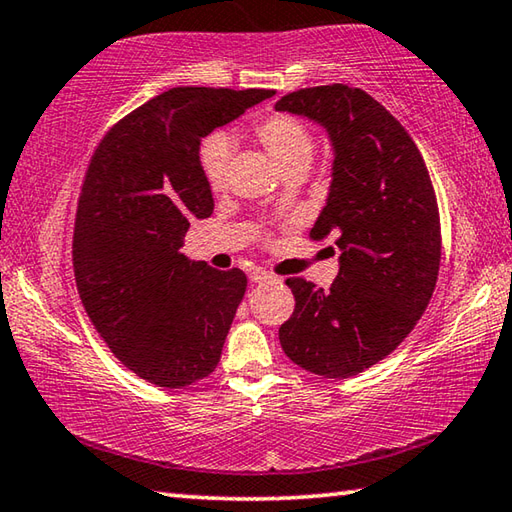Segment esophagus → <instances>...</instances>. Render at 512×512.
Returning a JSON list of instances; mask_svg holds the SVG:
<instances>
[{
    "label": "esophagus",
    "instance_id": "obj_1",
    "mask_svg": "<svg viewBox=\"0 0 512 512\" xmlns=\"http://www.w3.org/2000/svg\"><path fill=\"white\" fill-rule=\"evenodd\" d=\"M275 277L271 275V273H266V271H262V268H253V271H250V282H255V284H262V282H273Z\"/></svg>",
    "mask_w": 512,
    "mask_h": 512
}]
</instances>
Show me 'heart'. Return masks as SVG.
Instances as JSON below:
<instances>
[{"mask_svg":"<svg viewBox=\"0 0 512 512\" xmlns=\"http://www.w3.org/2000/svg\"><path fill=\"white\" fill-rule=\"evenodd\" d=\"M259 144L271 153L284 173H305L316 153V137L305 121L293 115H268L253 128ZM230 140L225 135H210L198 149V167L212 192H221L228 178Z\"/></svg>","mask_w":512,"mask_h":512,"instance_id":"obj_1","label":"heart"}]
</instances>
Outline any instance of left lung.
Returning a JSON list of instances; mask_svg holds the SVG:
<instances>
[{
    "instance_id": "8db88e82",
    "label": "left lung",
    "mask_w": 512,
    "mask_h": 512,
    "mask_svg": "<svg viewBox=\"0 0 512 512\" xmlns=\"http://www.w3.org/2000/svg\"><path fill=\"white\" fill-rule=\"evenodd\" d=\"M275 110L323 124L334 144L327 205L309 237L336 235L329 291L289 277L296 309L280 327L287 357L343 379L386 359L418 323L440 268V214L427 164L406 128L368 92L343 83L296 90Z\"/></svg>"
}]
</instances>
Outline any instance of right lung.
<instances>
[{
  "label": "right lung",
  "mask_w": 512,
  "mask_h": 512,
  "mask_svg": "<svg viewBox=\"0 0 512 512\" xmlns=\"http://www.w3.org/2000/svg\"><path fill=\"white\" fill-rule=\"evenodd\" d=\"M268 97L273 90L171 88L119 119L85 171L76 289L112 354L155 386H192L221 359L246 275L180 253L189 221L214 210L198 146Z\"/></svg>",
  "instance_id": "1"
}]
</instances>
